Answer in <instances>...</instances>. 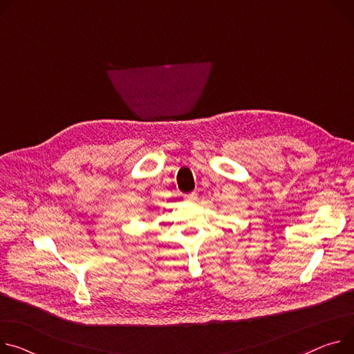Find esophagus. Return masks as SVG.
<instances>
[{
	"mask_svg": "<svg viewBox=\"0 0 354 354\" xmlns=\"http://www.w3.org/2000/svg\"><path fill=\"white\" fill-rule=\"evenodd\" d=\"M197 198H198L197 193H189V194H187V196H185V201H189V203H194V201H197Z\"/></svg>",
	"mask_w": 354,
	"mask_h": 354,
	"instance_id": "1",
	"label": "esophagus"
}]
</instances>
